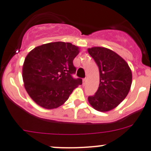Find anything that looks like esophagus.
Listing matches in <instances>:
<instances>
[{
    "label": "esophagus",
    "mask_w": 151,
    "mask_h": 151,
    "mask_svg": "<svg viewBox=\"0 0 151 151\" xmlns=\"http://www.w3.org/2000/svg\"><path fill=\"white\" fill-rule=\"evenodd\" d=\"M86 82H87V78H85L82 79V83H83V85H85L86 84Z\"/></svg>",
    "instance_id": "esophagus-1"
}]
</instances>
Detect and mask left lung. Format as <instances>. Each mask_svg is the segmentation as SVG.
I'll use <instances>...</instances> for the list:
<instances>
[{
  "mask_svg": "<svg viewBox=\"0 0 151 151\" xmlns=\"http://www.w3.org/2000/svg\"><path fill=\"white\" fill-rule=\"evenodd\" d=\"M99 68L100 84L95 94L89 96L92 107L106 112L116 107L130 90L132 74L122 57L110 49L94 47L88 49Z\"/></svg>",
  "mask_w": 151,
  "mask_h": 151,
  "instance_id": "left-lung-1",
  "label": "left lung"
}]
</instances>
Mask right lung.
<instances>
[{"instance_id": "add662e5", "label": "right lung", "mask_w": 151, "mask_h": 151, "mask_svg": "<svg viewBox=\"0 0 151 151\" xmlns=\"http://www.w3.org/2000/svg\"><path fill=\"white\" fill-rule=\"evenodd\" d=\"M79 48L68 42H51L36 47L26 56L22 66L24 86L30 97L45 109L63 105L73 91L82 85L74 78L73 60Z\"/></svg>"}]
</instances>
